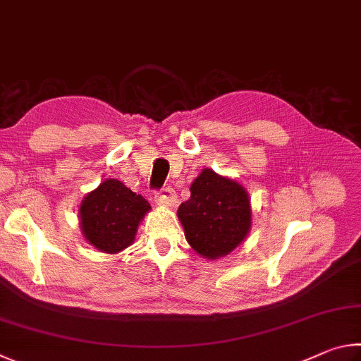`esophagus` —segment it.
<instances>
[{
    "instance_id": "obj_1",
    "label": "esophagus",
    "mask_w": 361,
    "mask_h": 361,
    "mask_svg": "<svg viewBox=\"0 0 361 361\" xmlns=\"http://www.w3.org/2000/svg\"><path fill=\"white\" fill-rule=\"evenodd\" d=\"M155 203L158 206H164V207H173L177 203V195L173 190V188L164 187L160 192L155 193Z\"/></svg>"
}]
</instances>
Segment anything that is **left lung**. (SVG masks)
Masks as SVG:
<instances>
[{"label": "left lung", "mask_w": 361, "mask_h": 361, "mask_svg": "<svg viewBox=\"0 0 361 361\" xmlns=\"http://www.w3.org/2000/svg\"><path fill=\"white\" fill-rule=\"evenodd\" d=\"M177 217L192 249L216 260L236 249L250 231L249 193L236 180L206 168L192 182L190 198L179 206Z\"/></svg>", "instance_id": "left-lung-1"}]
</instances>
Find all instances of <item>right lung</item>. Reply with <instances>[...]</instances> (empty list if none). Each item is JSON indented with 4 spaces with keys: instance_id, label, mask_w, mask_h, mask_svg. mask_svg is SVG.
Listing matches in <instances>:
<instances>
[{
    "instance_id": "add662e5",
    "label": "right lung",
    "mask_w": 361,
    "mask_h": 361,
    "mask_svg": "<svg viewBox=\"0 0 361 361\" xmlns=\"http://www.w3.org/2000/svg\"><path fill=\"white\" fill-rule=\"evenodd\" d=\"M149 211L150 204L141 195L117 179H106L82 200V235L99 252L117 254L135 241L137 225Z\"/></svg>"
}]
</instances>
